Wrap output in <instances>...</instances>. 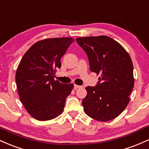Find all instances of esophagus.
Wrapping results in <instances>:
<instances>
[{"label":"esophagus","mask_w":149,"mask_h":149,"mask_svg":"<svg viewBox=\"0 0 149 149\" xmlns=\"http://www.w3.org/2000/svg\"><path fill=\"white\" fill-rule=\"evenodd\" d=\"M83 88V86H80V85H74V89L75 90H77L78 88Z\"/></svg>","instance_id":"34e87169"}]
</instances>
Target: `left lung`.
I'll return each instance as SVG.
<instances>
[{
  "instance_id": "1",
  "label": "left lung",
  "mask_w": 149,
  "mask_h": 149,
  "mask_svg": "<svg viewBox=\"0 0 149 149\" xmlns=\"http://www.w3.org/2000/svg\"><path fill=\"white\" fill-rule=\"evenodd\" d=\"M76 40L88 55L90 71L100 76L95 87L85 88L88 93L82 102L85 113L103 122L115 118L127 106L134 87L130 56L120 44L106 36Z\"/></svg>"
}]
</instances>
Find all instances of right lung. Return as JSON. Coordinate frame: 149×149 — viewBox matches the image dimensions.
I'll return each mask as SVG.
<instances>
[{
  "instance_id": "right-lung-1",
  "label": "right lung",
  "mask_w": 149,
  "mask_h": 149,
  "mask_svg": "<svg viewBox=\"0 0 149 149\" xmlns=\"http://www.w3.org/2000/svg\"><path fill=\"white\" fill-rule=\"evenodd\" d=\"M72 38H54L40 40L30 47L17 69L15 80L20 100L27 112L38 120L55 118L64 110L73 83L64 84L54 77L61 68V58Z\"/></svg>"
}]
</instances>
